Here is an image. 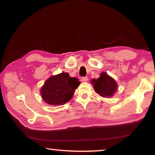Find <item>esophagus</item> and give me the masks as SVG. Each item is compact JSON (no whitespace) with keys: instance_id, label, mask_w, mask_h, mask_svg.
<instances>
[{"instance_id":"esophagus-1","label":"esophagus","mask_w":155,"mask_h":155,"mask_svg":"<svg viewBox=\"0 0 155 155\" xmlns=\"http://www.w3.org/2000/svg\"><path fill=\"white\" fill-rule=\"evenodd\" d=\"M88 81V77H83L81 78V81L82 82H87Z\"/></svg>"}]
</instances>
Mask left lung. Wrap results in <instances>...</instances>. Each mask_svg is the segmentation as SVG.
I'll return each instance as SVG.
<instances>
[{
  "mask_svg": "<svg viewBox=\"0 0 155 155\" xmlns=\"http://www.w3.org/2000/svg\"><path fill=\"white\" fill-rule=\"evenodd\" d=\"M92 83L95 91L104 97H111L117 90L116 82L105 72H102L97 79H93Z\"/></svg>",
  "mask_w": 155,
  "mask_h": 155,
  "instance_id": "obj_1",
  "label": "left lung"
}]
</instances>
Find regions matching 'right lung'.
Wrapping results in <instances>:
<instances>
[{
	"instance_id": "1",
	"label": "right lung",
	"mask_w": 155,
	"mask_h": 155,
	"mask_svg": "<svg viewBox=\"0 0 155 155\" xmlns=\"http://www.w3.org/2000/svg\"><path fill=\"white\" fill-rule=\"evenodd\" d=\"M81 82L68 73L52 76L45 82L41 89V97L47 104L62 105L71 100Z\"/></svg>"
}]
</instances>
